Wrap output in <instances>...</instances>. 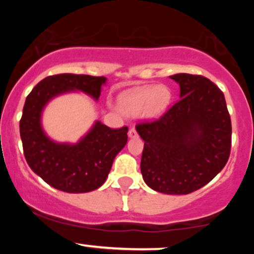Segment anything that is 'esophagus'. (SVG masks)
Here are the masks:
<instances>
[{"label": "esophagus", "instance_id": "1", "mask_svg": "<svg viewBox=\"0 0 254 254\" xmlns=\"http://www.w3.org/2000/svg\"><path fill=\"white\" fill-rule=\"evenodd\" d=\"M137 136V131L135 127H130L129 130V137H131V138H133V137Z\"/></svg>", "mask_w": 254, "mask_h": 254}]
</instances>
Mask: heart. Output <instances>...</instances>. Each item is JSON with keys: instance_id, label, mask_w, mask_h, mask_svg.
Listing matches in <instances>:
<instances>
[{"instance_id": "b5f03b06", "label": "heart", "mask_w": 254, "mask_h": 254, "mask_svg": "<svg viewBox=\"0 0 254 254\" xmlns=\"http://www.w3.org/2000/svg\"><path fill=\"white\" fill-rule=\"evenodd\" d=\"M172 93L166 86L138 87L119 95V109L129 116H138L143 111L145 118H157L168 109Z\"/></svg>"}]
</instances>
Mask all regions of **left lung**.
<instances>
[{"mask_svg":"<svg viewBox=\"0 0 254 254\" xmlns=\"http://www.w3.org/2000/svg\"><path fill=\"white\" fill-rule=\"evenodd\" d=\"M180 86V99L159 119L136 125L144 141L143 180L167 194H188L222 171L232 147V123L226 99L202 75L170 76Z\"/></svg>","mask_w":254,"mask_h":254,"instance_id":"left-lung-1","label":"left lung"}]
</instances>
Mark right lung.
<instances>
[{
    "instance_id": "add662e5",
    "label": "right lung",
    "mask_w": 254,
    "mask_h": 254,
    "mask_svg": "<svg viewBox=\"0 0 254 254\" xmlns=\"http://www.w3.org/2000/svg\"><path fill=\"white\" fill-rule=\"evenodd\" d=\"M107 78L58 74L45 77L26 98L20 119L24 155L28 166L45 183L69 193L97 190L109 176L113 160L127 142V127L111 129L100 122L77 143H57L44 132L42 112L57 95L80 90L98 100Z\"/></svg>"
}]
</instances>
